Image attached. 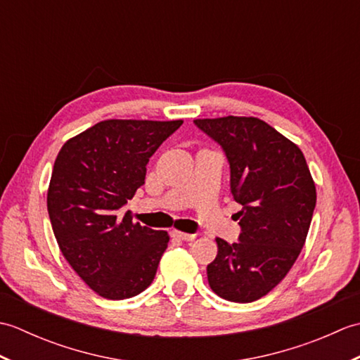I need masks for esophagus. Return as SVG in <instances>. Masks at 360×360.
<instances>
[{"label": "esophagus", "instance_id": "34e87169", "mask_svg": "<svg viewBox=\"0 0 360 360\" xmlns=\"http://www.w3.org/2000/svg\"><path fill=\"white\" fill-rule=\"evenodd\" d=\"M172 235L174 236V238L182 240V241H192L196 238L195 233H186V232H179V231H173Z\"/></svg>", "mask_w": 360, "mask_h": 360}]
</instances>
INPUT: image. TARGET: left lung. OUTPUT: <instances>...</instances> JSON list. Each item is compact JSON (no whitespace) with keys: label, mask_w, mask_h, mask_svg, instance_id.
I'll return each instance as SVG.
<instances>
[{"label":"left lung","mask_w":360,"mask_h":360,"mask_svg":"<svg viewBox=\"0 0 360 360\" xmlns=\"http://www.w3.org/2000/svg\"><path fill=\"white\" fill-rule=\"evenodd\" d=\"M231 165V192L241 204L240 241L217 238L209 285L229 302L249 303L286 277L307 241L316 184L302 150L257 117L196 119Z\"/></svg>","instance_id":"8db88e82"}]
</instances>
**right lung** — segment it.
<instances>
[{"instance_id":"right-lung-1","label":"right lung","mask_w":360,"mask_h":360,"mask_svg":"<svg viewBox=\"0 0 360 360\" xmlns=\"http://www.w3.org/2000/svg\"><path fill=\"white\" fill-rule=\"evenodd\" d=\"M182 120H102L68 141L53 164L48 212L58 248L86 285L110 300L147 289L170 236L117 217L147 164Z\"/></svg>"}]
</instances>
